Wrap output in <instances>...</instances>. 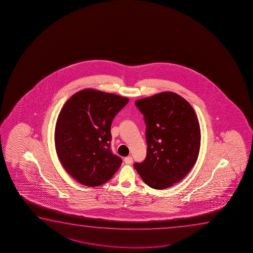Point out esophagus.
I'll return each mask as SVG.
<instances>
[{"label":"esophagus","mask_w":253,"mask_h":253,"mask_svg":"<svg viewBox=\"0 0 253 253\" xmlns=\"http://www.w3.org/2000/svg\"><path fill=\"white\" fill-rule=\"evenodd\" d=\"M124 161H125V163L126 164H131L132 162H133V158H132L131 156H127V157H125Z\"/></svg>","instance_id":"1"}]
</instances>
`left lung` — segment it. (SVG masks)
Masks as SVG:
<instances>
[{"mask_svg":"<svg viewBox=\"0 0 253 253\" xmlns=\"http://www.w3.org/2000/svg\"><path fill=\"white\" fill-rule=\"evenodd\" d=\"M144 116L147 156L134 167L142 180L155 189L179 182L196 163L201 128L193 107L172 91H163L135 102Z\"/></svg>","mask_w":253,"mask_h":253,"instance_id":"obj_1","label":"left lung"}]
</instances>
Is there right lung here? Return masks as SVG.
Masks as SVG:
<instances>
[{"label": "right lung", "instance_id": "right-lung-1", "mask_svg": "<svg viewBox=\"0 0 253 253\" xmlns=\"http://www.w3.org/2000/svg\"><path fill=\"white\" fill-rule=\"evenodd\" d=\"M128 102L127 97L88 88L64 104L56 122V152L66 172L80 184L100 186L121 166V158L110 149L111 125Z\"/></svg>", "mask_w": 253, "mask_h": 253}]
</instances>
